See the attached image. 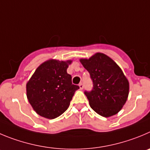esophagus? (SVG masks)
Instances as JSON below:
<instances>
[{
	"instance_id": "esophagus-1",
	"label": "esophagus",
	"mask_w": 150,
	"mask_h": 150,
	"mask_svg": "<svg viewBox=\"0 0 150 150\" xmlns=\"http://www.w3.org/2000/svg\"><path fill=\"white\" fill-rule=\"evenodd\" d=\"M79 87H80V89H83V83H79Z\"/></svg>"
}]
</instances>
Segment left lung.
Instances as JSON below:
<instances>
[{
    "instance_id": "8db88e82",
    "label": "left lung",
    "mask_w": 150,
    "mask_h": 150,
    "mask_svg": "<svg viewBox=\"0 0 150 150\" xmlns=\"http://www.w3.org/2000/svg\"><path fill=\"white\" fill-rule=\"evenodd\" d=\"M90 75L92 89L85 91L91 108L103 117L117 114L127 100L129 82L113 60L103 53L80 60Z\"/></svg>"
}]
</instances>
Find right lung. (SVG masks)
<instances>
[{"mask_svg":"<svg viewBox=\"0 0 150 150\" xmlns=\"http://www.w3.org/2000/svg\"><path fill=\"white\" fill-rule=\"evenodd\" d=\"M72 61L50 60L39 66L26 84V96L39 115L49 119L58 117L68 109L75 92L79 89L72 84L67 73Z\"/></svg>","mask_w":150,"mask_h":150,"instance_id":"add662e5","label":"right lung"}]
</instances>
